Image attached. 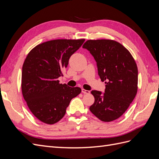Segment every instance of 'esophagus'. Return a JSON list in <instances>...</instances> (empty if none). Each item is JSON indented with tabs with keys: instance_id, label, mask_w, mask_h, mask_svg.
Listing matches in <instances>:
<instances>
[{
	"instance_id": "esophagus-1",
	"label": "esophagus",
	"mask_w": 159,
	"mask_h": 159,
	"mask_svg": "<svg viewBox=\"0 0 159 159\" xmlns=\"http://www.w3.org/2000/svg\"><path fill=\"white\" fill-rule=\"evenodd\" d=\"M81 92H82L83 93H85V94H89L90 93V91L82 89H81Z\"/></svg>"
}]
</instances>
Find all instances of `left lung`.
Masks as SVG:
<instances>
[{"label":"left lung","mask_w":159,"mask_h":159,"mask_svg":"<svg viewBox=\"0 0 159 159\" xmlns=\"http://www.w3.org/2000/svg\"><path fill=\"white\" fill-rule=\"evenodd\" d=\"M83 48L97 62L98 75L105 81V93L92 90L94 103L89 110L101 121L119 118L132 103L137 92L138 69L131 53L111 40H89Z\"/></svg>","instance_id":"left-lung-1"}]
</instances>
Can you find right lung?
Instances as JSON below:
<instances>
[{"mask_svg":"<svg viewBox=\"0 0 159 159\" xmlns=\"http://www.w3.org/2000/svg\"><path fill=\"white\" fill-rule=\"evenodd\" d=\"M85 39H59L36 46L28 53L22 66V92L33 115L46 124H54L63 118L74 98L81 91L60 84L62 70L71 56Z\"/></svg>","mask_w":159,"mask_h":159,"instance_id":"1","label":"right lung"}]
</instances>
